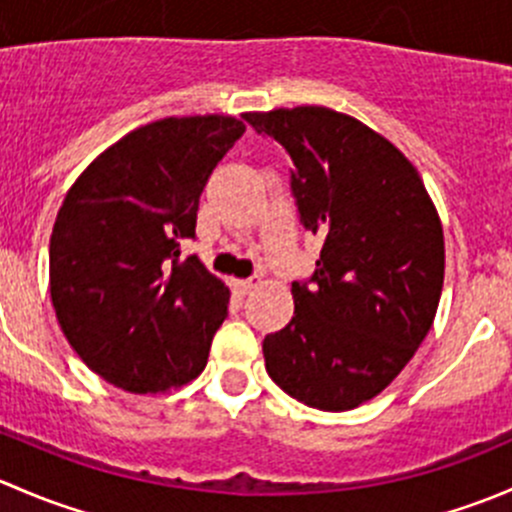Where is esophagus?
<instances>
[{"instance_id": "obj_1", "label": "esophagus", "mask_w": 512, "mask_h": 512, "mask_svg": "<svg viewBox=\"0 0 512 512\" xmlns=\"http://www.w3.org/2000/svg\"><path fill=\"white\" fill-rule=\"evenodd\" d=\"M252 287H255V282L252 280H232V289H235L237 294H242V297H245Z\"/></svg>"}]
</instances>
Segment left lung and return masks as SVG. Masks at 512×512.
Returning <instances> with one entry per match:
<instances>
[{"mask_svg":"<svg viewBox=\"0 0 512 512\" xmlns=\"http://www.w3.org/2000/svg\"><path fill=\"white\" fill-rule=\"evenodd\" d=\"M287 151L317 267L292 282L294 317L262 342L267 374L294 399L347 411L374 399L421 347L443 287V230L416 168L352 116L322 106L245 113Z\"/></svg>","mask_w":512,"mask_h":512,"instance_id":"left-lung-1","label":"left lung"}]
</instances>
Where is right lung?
I'll use <instances>...</instances> for the list:
<instances>
[{
  "instance_id": "obj_1",
  "label": "right lung",
  "mask_w": 512,
  "mask_h": 512,
  "mask_svg": "<svg viewBox=\"0 0 512 512\" xmlns=\"http://www.w3.org/2000/svg\"><path fill=\"white\" fill-rule=\"evenodd\" d=\"M242 133L230 116L148 123L66 193L49 245L51 302L108 384L158 394L208 364L230 292L198 257H180V242L195 240L205 183Z\"/></svg>"
}]
</instances>
